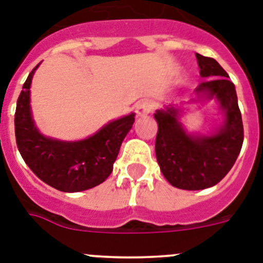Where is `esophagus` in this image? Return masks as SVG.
I'll use <instances>...</instances> for the list:
<instances>
[{
	"label": "esophagus",
	"instance_id": "34e87169",
	"mask_svg": "<svg viewBox=\"0 0 263 263\" xmlns=\"http://www.w3.org/2000/svg\"><path fill=\"white\" fill-rule=\"evenodd\" d=\"M155 109V103L149 99H143L136 104V114L139 116H145Z\"/></svg>",
	"mask_w": 263,
	"mask_h": 263
}]
</instances>
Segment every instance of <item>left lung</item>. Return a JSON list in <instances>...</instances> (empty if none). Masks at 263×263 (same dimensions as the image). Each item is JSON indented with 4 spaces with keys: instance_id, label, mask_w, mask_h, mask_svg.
I'll return each instance as SVG.
<instances>
[{
    "instance_id": "left-lung-1",
    "label": "left lung",
    "mask_w": 263,
    "mask_h": 263,
    "mask_svg": "<svg viewBox=\"0 0 263 263\" xmlns=\"http://www.w3.org/2000/svg\"><path fill=\"white\" fill-rule=\"evenodd\" d=\"M200 75L213 78L200 83L197 92L221 102L227 120L213 136L186 135L177 122L173 107L155 114L159 129L156 135V157L160 170L170 184L185 191H198L216 185L236 163L243 143V124L234 84L216 59L196 54Z\"/></svg>"
}]
</instances>
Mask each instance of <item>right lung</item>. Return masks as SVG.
Instances as JSON below:
<instances>
[{"label": "right lung", "instance_id": "right-lung-1", "mask_svg": "<svg viewBox=\"0 0 263 263\" xmlns=\"http://www.w3.org/2000/svg\"><path fill=\"white\" fill-rule=\"evenodd\" d=\"M38 66L24 83L15 108V141L22 159L36 177L61 192H81L99 185L112 172L135 115L111 122L86 140L66 143L45 138L34 127L29 104L31 78Z\"/></svg>", "mask_w": 263, "mask_h": 263}]
</instances>
